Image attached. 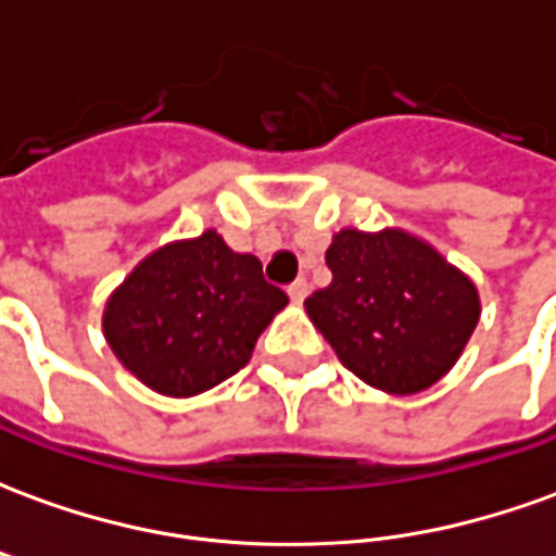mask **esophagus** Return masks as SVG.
<instances>
[{"label":"esophagus","mask_w":556,"mask_h":556,"mask_svg":"<svg viewBox=\"0 0 556 556\" xmlns=\"http://www.w3.org/2000/svg\"><path fill=\"white\" fill-rule=\"evenodd\" d=\"M306 294H309V282H306V279H294V282L289 286V298L294 303H303Z\"/></svg>","instance_id":"esophagus-1"}]
</instances>
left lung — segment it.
Returning a JSON list of instances; mask_svg holds the SVG:
<instances>
[{"label": "left lung", "mask_w": 556, "mask_h": 556, "mask_svg": "<svg viewBox=\"0 0 556 556\" xmlns=\"http://www.w3.org/2000/svg\"><path fill=\"white\" fill-rule=\"evenodd\" d=\"M330 286L303 306L342 366L384 393L431 387L479 321L473 282L405 231L342 229L327 250Z\"/></svg>", "instance_id": "obj_1"}]
</instances>
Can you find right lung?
Segmentation results:
<instances>
[{"instance_id": "right-lung-1", "label": "right lung", "mask_w": 556, "mask_h": 556, "mask_svg": "<svg viewBox=\"0 0 556 556\" xmlns=\"http://www.w3.org/2000/svg\"><path fill=\"white\" fill-rule=\"evenodd\" d=\"M289 303L262 262L217 231L151 253L106 303L115 357L166 396H195L247 366L258 333Z\"/></svg>"}]
</instances>
